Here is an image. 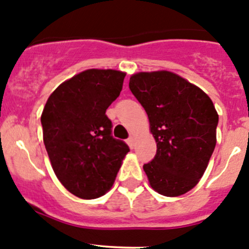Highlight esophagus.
<instances>
[{
  "label": "esophagus",
  "mask_w": 249,
  "mask_h": 249,
  "mask_svg": "<svg viewBox=\"0 0 249 249\" xmlns=\"http://www.w3.org/2000/svg\"><path fill=\"white\" fill-rule=\"evenodd\" d=\"M127 144L130 145V148H133V146H135V137H133V136H130V137L127 138Z\"/></svg>",
  "instance_id": "esophagus-1"
}]
</instances>
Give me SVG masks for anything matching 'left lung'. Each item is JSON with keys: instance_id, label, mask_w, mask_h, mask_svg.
<instances>
[{"instance_id": "1", "label": "left lung", "mask_w": 249, "mask_h": 249, "mask_svg": "<svg viewBox=\"0 0 249 249\" xmlns=\"http://www.w3.org/2000/svg\"><path fill=\"white\" fill-rule=\"evenodd\" d=\"M130 90L148 114L156 155L143 166L150 186L162 196L178 197L203 177L216 146L218 114L197 86L174 72H138Z\"/></svg>"}]
</instances>
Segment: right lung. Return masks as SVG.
I'll return each instance as SVG.
<instances>
[{"label":"right lung","instance_id":"add662e5","mask_svg":"<svg viewBox=\"0 0 249 249\" xmlns=\"http://www.w3.org/2000/svg\"><path fill=\"white\" fill-rule=\"evenodd\" d=\"M125 72L88 69L59 85L41 113L44 144L54 174L78 198L94 199L113 185L130 151L112 136L106 109L119 96Z\"/></svg>","mask_w":249,"mask_h":249}]
</instances>
